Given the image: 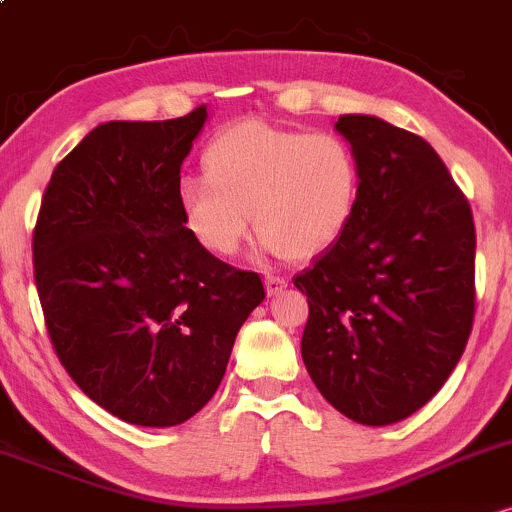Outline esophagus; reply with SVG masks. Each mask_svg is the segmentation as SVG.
<instances>
[{"instance_id": "1", "label": "esophagus", "mask_w": 512, "mask_h": 512, "mask_svg": "<svg viewBox=\"0 0 512 512\" xmlns=\"http://www.w3.org/2000/svg\"><path fill=\"white\" fill-rule=\"evenodd\" d=\"M287 287V280L280 278V275H266V290L268 295H280Z\"/></svg>"}]
</instances>
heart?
<instances>
[{"label":"heart","mask_w":512,"mask_h":512,"mask_svg":"<svg viewBox=\"0 0 512 512\" xmlns=\"http://www.w3.org/2000/svg\"><path fill=\"white\" fill-rule=\"evenodd\" d=\"M203 169L183 176L176 200L191 237L215 256L237 254L251 212L263 254L319 256L358 208V154L336 132L307 135L241 120L212 137Z\"/></svg>","instance_id":"heart-1"}]
</instances>
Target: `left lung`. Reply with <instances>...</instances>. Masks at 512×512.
<instances>
[{"label":"left lung","mask_w":512,"mask_h":512,"mask_svg":"<svg viewBox=\"0 0 512 512\" xmlns=\"http://www.w3.org/2000/svg\"><path fill=\"white\" fill-rule=\"evenodd\" d=\"M333 128L358 154L360 198L295 278L309 302L302 360L333 409L392 426L440 392L472 333V208L423 137L363 113Z\"/></svg>","instance_id":"obj_1"}]
</instances>
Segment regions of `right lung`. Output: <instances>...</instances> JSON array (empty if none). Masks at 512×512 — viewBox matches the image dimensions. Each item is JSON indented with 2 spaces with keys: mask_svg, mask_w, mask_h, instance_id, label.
I'll use <instances>...</instances> for the list:
<instances>
[{
  "mask_svg": "<svg viewBox=\"0 0 512 512\" xmlns=\"http://www.w3.org/2000/svg\"><path fill=\"white\" fill-rule=\"evenodd\" d=\"M205 106L96 125L55 166L33 266L60 363L120 421L171 428L212 399L266 292L191 237L176 200Z\"/></svg>",
  "mask_w": 512,
  "mask_h": 512,
  "instance_id": "1",
  "label": "right lung"
}]
</instances>
